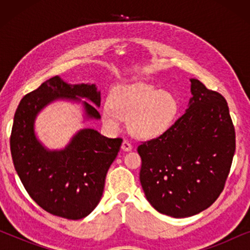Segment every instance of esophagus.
Instances as JSON below:
<instances>
[{"label":"esophagus","instance_id":"obj_1","mask_svg":"<svg viewBox=\"0 0 250 250\" xmlns=\"http://www.w3.org/2000/svg\"><path fill=\"white\" fill-rule=\"evenodd\" d=\"M122 149L124 150V151H129V150L132 149V145L131 142H128L127 140H124L122 143Z\"/></svg>","mask_w":250,"mask_h":250}]
</instances>
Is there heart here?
<instances>
[{"label":"heart","mask_w":250,"mask_h":250,"mask_svg":"<svg viewBox=\"0 0 250 250\" xmlns=\"http://www.w3.org/2000/svg\"><path fill=\"white\" fill-rule=\"evenodd\" d=\"M176 112L177 101L170 92L138 83L115 88L110 104H105L102 110V119L110 128L118 129L123 118H128L133 134L153 138L172 125Z\"/></svg>","instance_id":"b5f03b06"}]
</instances>
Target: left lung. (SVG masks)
<instances>
[{"label": "left lung", "instance_id": "1", "mask_svg": "<svg viewBox=\"0 0 250 250\" xmlns=\"http://www.w3.org/2000/svg\"><path fill=\"white\" fill-rule=\"evenodd\" d=\"M189 107L170 127L138 146L140 182L159 213L189 217L203 211L224 189L235 151L228 102L191 78Z\"/></svg>", "mask_w": 250, "mask_h": 250}]
</instances>
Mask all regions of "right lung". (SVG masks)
Returning a JSON list of instances; mask_svg holds the SVG:
<instances>
[{
    "instance_id": "obj_1",
    "label": "right lung",
    "mask_w": 250,
    "mask_h": 250,
    "mask_svg": "<svg viewBox=\"0 0 250 250\" xmlns=\"http://www.w3.org/2000/svg\"><path fill=\"white\" fill-rule=\"evenodd\" d=\"M95 84H68L59 76L44 82L26 94L17 108L10 138L16 172L32 199L47 213L81 220L97 207L104 192L105 175L121 149V138L109 139L93 128L78 131L69 145L49 150L36 138L35 119L51 102L85 98L100 107ZM85 117L100 119L98 108L82 102Z\"/></svg>"
}]
</instances>
